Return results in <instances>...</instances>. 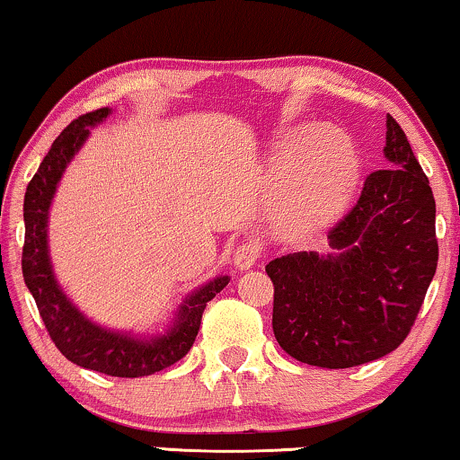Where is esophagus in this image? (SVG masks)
<instances>
[{
	"label": "esophagus",
	"mask_w": 460,
	"mask_h": 460,
	"mask_svg": "<svg viewBox=\"0 0 460 460\" xmlns=\"http://www.w3.org/2000/svg\"><path fill=\"white\" fill-rule=\"evenodd\" d=\"M261 252H263V246H261L257 240H246L237 246L234 254V263L237 270H250V267L261 259Z\"/></svg>",
	"instance_id": "esophagus-1"
}]
</instances>
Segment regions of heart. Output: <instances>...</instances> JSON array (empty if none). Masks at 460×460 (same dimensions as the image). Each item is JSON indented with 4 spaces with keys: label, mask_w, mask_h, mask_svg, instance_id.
<instances>
[{
    "label": "heart",
    "mask_w": 460,
    "mask_h": 460,
    "mask_svg": "<svg viewBox=\"0 0 460 460\" xmlns=\"http://www.w3.org/2000/svg\"><path fill=\"white\" fill-rule=\"evenodd\" d=\"M358 176V155L344 133L318 129L307 133L293 167L278 172L284 190V218L299 231L327 225L346 208Z\"/></svg>",
    "instance_id": "obj_1"
}]
</instances>
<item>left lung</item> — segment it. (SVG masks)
I'll return each mask as SVG.
<instances>
[{"label":"left lung","mask_w":460,"mask_h":460,"mask_svg":"<svg viewBox=\"0 0 460 460\" xmlns=\"http://www.w3.org/2000/svg\"><path fill=\"white\" fill-rule=\"evenodd\" d=\"M388 167L365 178L358 201L329 231V254L267 263L273 335L301 363L346 369L386 357L408 337L438 270L435 199L391 114Z\"/></svg>","instance_id":"8db88e82"}]
</instances>
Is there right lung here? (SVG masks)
Instances as JSON below:
<instances>
[{
  "label": "right lung",
  "mask_w": 460,
  "mask_h": 460,
  "mask_svg": "<svg viewBox=\"0 0 460 460\" xmlns=\"http://www.w3.org/2000/svg\"><path fill=\"white\" fill-rule=\"evenodd\" d=\"M108 108L83 114L69 123L52 142L49 155L40 163L36 176L29 182L22 217H25V246H22V278L29 293L36 299L40 316L50 340L63 357L84 369L100 371L114 377H142L178 363L193 346L208 301L229 284V276H218L190 293L180 305L178 318L165 335L153 340H137L129 333L103 329L91 323L66 297L49 254V210L57 184L80 146L89 137L91 127L102 123Z\"/></svg>",
  "instance_id": "right-lung-1"
}]
</instances>
